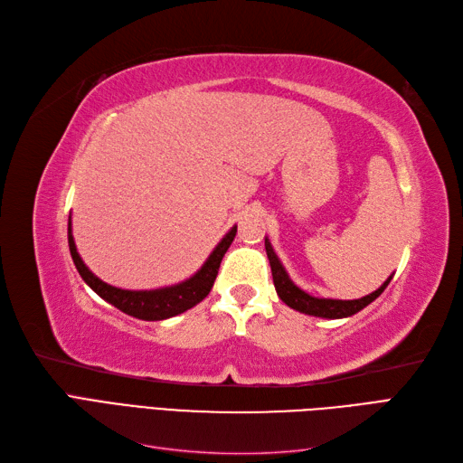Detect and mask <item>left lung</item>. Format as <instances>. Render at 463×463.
<instances>
[{
    "label": "left lung",
    "mask_w": 463,
    "mask_h": 463,
    "mask_svg": "<svg viewBox=\"0 0 463 463\" xmlns=\"http://www.w3.org/2000/svg\"><path fill=\"white\" fill-rule=\"evenodd\" d=\"M264 249L266 255H269L270 260V269H272V279H274V288L278 291V298L282 299L291 309H296L299 313L305 315H313V317H322V318H345L352 317L355 313H359L363 307H367L369 303H373L381 293L386 289V286L390 284L392 276L386 279V282L378 288L376 291L369 293V296L361 298V299H354V301H342V299H320V298H313L309 293H305L303 289H299L296 284L291 282L288 272L284 270L282 262L276 257L274 249L270 245L269 240H264Z\"/></svg>",
    "instance_id": "left-lung-1"
}]
</instances>
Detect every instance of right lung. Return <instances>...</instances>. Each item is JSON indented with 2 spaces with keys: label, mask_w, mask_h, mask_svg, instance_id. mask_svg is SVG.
Returning <instances> with one entry per match:
<instances>
[{
  "label": "right lung",
  "mask_w": 463,
  "mask_h": 463,
  "mask_svg": "<svg viewBox=\"0 0 463 463\" xmlns=\"http://www.w3.org/2000/svg\"><path fill=\"white\" fill-rule=\"evenodd\" d=\"M69 250H71L73 262L77 266V270L80 278L100 296L104 301L111 303L118 307L119 311L128 313L135 318L141 320H164L175 315L185 313L191 307L201 303L210 289L214 286V279L218 276L220 262L226 255V250L230 249L233 237L237 233V226H233L223 240L216 245V249L210 253L206 262L203 264V269L191 276L189 279L170 288H162V289H150V291H131V289H119L102 282L100 278H96L89 269L87 264L82 262V259L77 253V247L73 241V233H71V216H69Z\"/></svg>",
  "instance_id": "right-lung-1"
}]
</instances>
